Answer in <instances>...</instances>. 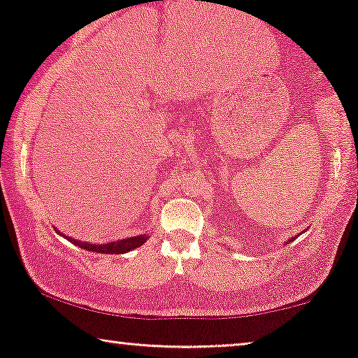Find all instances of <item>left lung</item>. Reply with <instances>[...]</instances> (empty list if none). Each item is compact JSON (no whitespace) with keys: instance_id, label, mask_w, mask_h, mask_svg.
Wrapping results in <instances>:
<instances>
[{"instance_id":"1","label":"left lung","mask_w":358,"mask_h":358,"mask_svg":"<svg viewBox=\"0 0 358 358\" xmlns=\"http://www.w3.org/2000/svg\"><path fill=\"white\" fill-rule=\"evenodd\" d=\"M293 239H295V238H293ZM293 239H292V241H293Z\"/></svg>"}]
</instances>
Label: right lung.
Returning <instances> with one entry per match:
<instances>
[{"instance_id":"1","label":"right lung","mask_w":358,"mask_h":358,"mask_svg":"<svg viewBox=\"0 0 358 358\" xmlns=\"http://www.w3.org/2000/svg\"><path fill=\"white\" fill-rule=\"evenodd\" d=\"M58 231V229H55ZM65 236V234H63ZM68 241L75 244V246H80L83 249H86V251H92V252H101V254H124V252H129L131 249L138 248L143 244L146 239H148V234H140V236H134V238H129V239H120V241L117 243H109V244H90V243H83V241H76V239H73L70 236H65Z\"/></svg>"}]
</instances>
